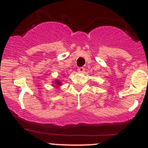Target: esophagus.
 Listing matches in <instances>:
<instances>
[{"mask_svg":"<svg viewBox=\"0 0 148 148\" xmlns=\"http://www.w3.org/2000/svg\"><path fill=\"white\" fill-rule=\"evenodd\" d=\"M78 71L79 72H81V73H83V72H84V71H85V69H84V67H79L78 68Z\"/></svg>","mask_w":148,"mask_h":148,"instance_id":"34e87169","label":"esophagus"}]
</instances>
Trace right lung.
Returning a JSON list of instances; mask_svg holds the SVG:
<instances>
[{
    "instance_id": "add662e5",
    "label": "right lung",
    "mask_w": 148,
    "mask_h": 148,
    "mask_svg": "<svg viewBox=\"0 0 148 148\" xmlns=\"http://www.w3.org/2000/svg\"><path fill=\"white\" fill-rule=\"evenodd\" d=\"M53 84L54 85V86H55V87H58V86H62V82L59 81V80H58V79H56V80H55L54 83H53ZM55 85H56V86H55Z\"/></svg>"
}]
</instances>
